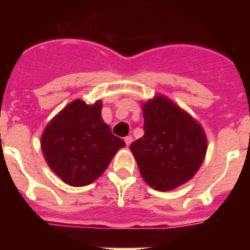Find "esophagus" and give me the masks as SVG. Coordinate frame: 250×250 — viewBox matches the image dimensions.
Instances as JSON below:
<instances>
[{"instance_id": "esophagus-1", "label": "esophagus", "mask_w": 250, "mask_h": 250, "mask_svg": "<svg viewBox=\"0 0 250 250\" xmlns=\"http://www.w3.org/2000/svg\"><path fill=\"white\" fill-rule=\"evenodd\" d=\"M124 141H125L126 146H129V145L132 143V138H131V136H126V138H124Z\"/></svg>"}]
</instances>
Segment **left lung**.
I'll return each instance as SVG.
<instances>
[{
    "mask_svg": "<svg viewBox=\"0 0 250 250\" xmlns=\"http://www.w3.org/2000/svg\"><path fill=\"white\" fill-rule=\"evenodd\" d=\"M144 136L130 145L145 182L167 191L190 180L207 152V138L191 116L164 96L143 106Z\"/></svg>",
    "mask_w": 250,
    "mask_h": 250,
    "instance_id": "obj_1",
    "label": "left lung"
}]
</instances>
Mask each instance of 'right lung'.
Masks as SVG:
<instances>
[{
	"label": "right lung",
	"instance_id": "1",
	"mask_svg": "<svg viewBox=\"0 0 250 250\" xmlns=\"http://www.w3.org/2000/svg\"><path fill=\"white\" fill-rule=\"evenodd\" d=\"M101 101L68 104L50 121L41 139L43 156L56 175L71 187L91 184L109 167L124 140L101 118Z\"/></svg>",
	"mask_w": 250,
	"mask_h": 250
}]
</instances>
